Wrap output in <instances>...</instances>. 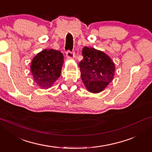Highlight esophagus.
<instances>
[{
    "label": "esophagus",
    "mask_w": 152,
    "mask_h": 152,
    "mask_svg": "<svg viewBox=\"0 0 152 152\" xmlns=\"http://www.w3.org/2000/svg\"><path fill=\"white\" fill-rule=\"evenodd\" d=\"M66 57L68 59H72L75 57V53L73 52H71L70 50H68L66 52Z\"/></svg>",
    "instance_id": "esophagus-1"
}]
</instances>
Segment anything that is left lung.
<instances>
[{"label": "left lung", "instance_id": "obj_1", "mask_svg": "<svg viewBox=\"0 0 152 152\" xmlns=\"http://www.w3.org/2000/svg\"><path fill=\"white\" fill-rule=\"evenodd\" d=\"M80 62L81 78L87 90L99 93L113 80L115 65L107 55L94 48L84 47Z\"/></svg>", "mask_w": 152, "mask_h": 152}]
</instances>
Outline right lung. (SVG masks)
I'll return each instance as SVG.
<instances>
[{
    "label": "right lung",
    "mask_w": 152,
    "mask_h": 152,
    "mask_svg": "<svg viewBox=\"0 0 152 152\" xmlns=\"http://www.w3.org/2000/svg\"><path fill=\"white\" fill-rule=\"evenodd\" d=\"M64 62L60 51L44 50L34 57L31 63V72L35 82L41 88H48L59 77Z\"/></svg>",
    "instance_id": "obj_1"
}]
</instances>
